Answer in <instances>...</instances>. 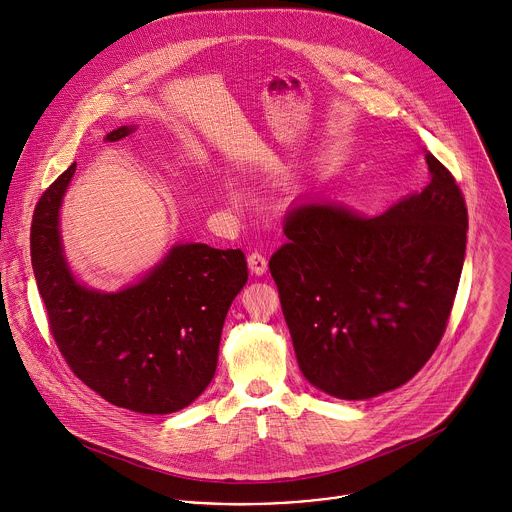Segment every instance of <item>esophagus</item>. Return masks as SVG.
<instances>
[{"label":"esophagus","instance_id":"34e87169","mask_svg":"<svg viewBox=\"0 0 512 512\" xmlns=\"http://www.w3.org/2000/svg\"><path fill=\"white\" fill-rule=\"evenodd\" d=\"M247 261H249V269L255 275H263L267 271V255L263 251H253Z\"/></svg>","mask_w":512,"mask_h":512}]
</instances>
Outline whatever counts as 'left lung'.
I'll return each instance as SVG.
<instances>
[{"mask_svg":"<svg viewBox=\"0 0 512 512\" xmlns=\"http://www.w3.org/2000/svg\"><path fill=\"white\" fill-rule=\"evenodd\" d=\"M429 182L385 210L304 198L269 259L304 377L338 399L405 385L440 344L458 291L468 210L452 172L425 152Z\"/></svg>","mask_w":512,"mask_h":512,"instance_id":"left-lung-1","label":"left lung"}]
</instances>
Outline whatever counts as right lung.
Here are the masks:
<instances>
[{
    "label": "right lung",
    "instance_id": "right-lung-1",
    "mask_svg": "<svg viewBox=\"0 0 512 512\" xmlns=\"http://www.w3.org/2000/svg\"><path fill=\"white\" fill-rule=\"evenodd\" d=\"M133 127L107 133L123 139ZM77 164L40 196L30 253L52 338L70 371L105 401L164 415L190 405L212 381L235 296L247 283L241 249L176 245L139 283L115 294L72 277L62 255L58 210Z\"/></svg>",
    "mask_w": 512,
    "mask_h": 512
}]
</instances>
